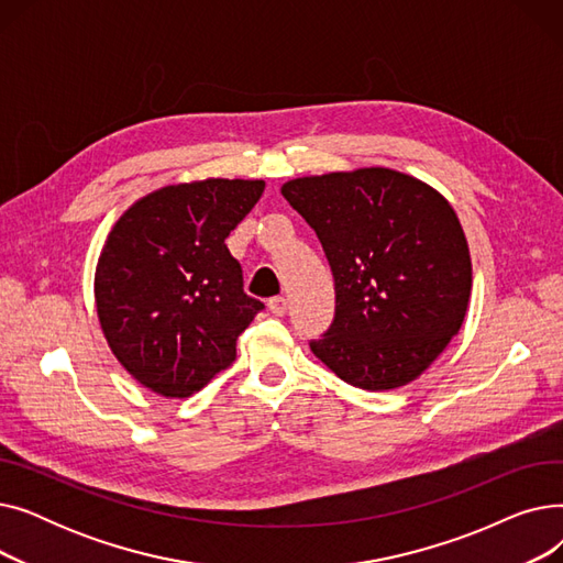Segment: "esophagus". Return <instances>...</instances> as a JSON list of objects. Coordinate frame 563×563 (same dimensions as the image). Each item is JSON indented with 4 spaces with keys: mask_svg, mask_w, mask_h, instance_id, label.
Masks as SVG:
<instances>
[{
    "mask_svg": "<svg viewBox=\"0 0 563 563\" xmlns=\"http://www.w3.org/2000/svg\"><path fill=\"white\" fill-rule=\"evenodd\" d=\"M269 310L276 314V317H283L287 312V299L285 297H274L269 299Z\"/></svg>",
    "mask_w": 563,
    "mask_h": 563,
    "instance_id": "34e87169",
    "label": "esophagus"
}]
</instances>
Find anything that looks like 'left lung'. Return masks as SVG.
Returning a JSON list of instances; mask_svg holds the SVG:
<instances>
[{"label": "left lung", "mask_w": 563, "mask_h": 563, "mask_svg": "<svg viewBox=\"0 0 563 563\" xmlns=\"http://www.w3.org/2000/svg\"><path fill=\"white\" fill-rule=\"evenodd\" d=\"M280 194L317 232L335 280V317L310 342L314 356L372 393L416 380L459 333L470 301L454 207L383 166L297 177Z\"/></svg>", "instance_id": "obj_1"}]
</instances>
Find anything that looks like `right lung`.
Returning <instances> with one entry per match:
<instances>
[{
    "label": "right lung",
    "instance_id": "add662e5",
    "mask_svg": "<svg viewBox=\"0 0 563 563\" xmlns=\"http://www.w3.org/2000/svg\"><path fill=\"white\" fill-rule=\"evenodd\" d=\"M262 180L168 185L111 228L96 266L109 349L141 386L185 399L230 367L262 301L244 291L225 236L260 200Z\"/></svg>",
    "mask_w": 563,
    "mask_h": 563
}]
</instances>
